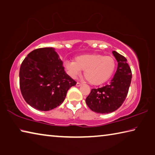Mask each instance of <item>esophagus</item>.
<instances>
[{"mask_svg":"<svg viewBox=\"0 0 155 155\" xmlns=\"http://www.w3.org/2000/svg\"><path fill=\"white\" fill-rule=\"evenodd\" d=\"M77 85V87H80V86L82 85V84L80 83H77V85Z\"/></svg>","mask_w":155,"mask_h":155,"instance_id":"esophagus-1","label":"esophagus"}]
</instances>
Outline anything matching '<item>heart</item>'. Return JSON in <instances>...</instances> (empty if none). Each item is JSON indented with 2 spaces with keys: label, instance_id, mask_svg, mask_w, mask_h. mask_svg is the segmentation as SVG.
<instances>
[{
  "label": "heart",
  "instance_id": "obj_1",
  "mask_svg": "<svg viewBox=\"0 0 155 155\" xmlns=\"http://www.w3.org/2000/svg\"><path fill=\"white\" fill-rule=\"evenodd\" d=\"M64 65L70 77L77 78L85 70L86 79L94 85H98L111 77L115 68V61L110 56L85 54L76 57L74 61H65Z\"/></svg>",
  "mask_w": 155,
  "mask_h": 155
}]
</instances>
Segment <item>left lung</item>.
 Instances as JSON below:
<instances>
[{
	"label": "left lung",
	"mask_w": 155,
	"mask_h": 155,
	"mask_svg": "<svg viewBox=\"0 0 155 155\" xmlns=\"http://www.w3.org/2000/svg\"><path fill=\"white\" fill-rule=\"evenodd\" d=\"M112 53L117 62L114 78L109 85L92 89L85 100L89 108L98 114H109L118 109L127 98L131 83L132 73L127 59L116 51Z\"/></svg>",
	"instance_id": "left-lung-1"
}]
</instances>
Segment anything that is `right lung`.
Segmentation results:
<instances>
[{"mask_svg": "<svg viewBox=\"0 0 155 155\" xmlns=\"http://www.w3.org/2000/svg\"><path fill=\"white\" fill-rule=\"evenodd\" d=\"M20 87L25 101L33 108L47 111L61 105L69 89L77 82L69 77L55 49H35L20 69Z\"/></svg>", "mask_w": 155, "mask_h": 155, "instance_id": "right-lung-1", "label": "right lung"}]
</instances>
